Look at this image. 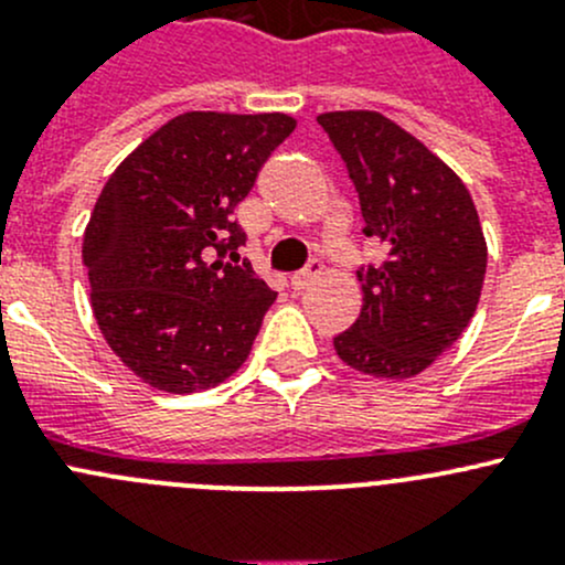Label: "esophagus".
Listing matches in <instances>:
<instances>
[{
	"instance_id": "34e87169",
	"label": "esophagus",
	"mask_w": 565,
	"mask_h": 565,
	"mask_svg": "<svg viewBox=\"0 0 565 565\" xmlns=\"http://www.w3.org/2000/svg\"><path fill=\"white\" fill-rule=\"evenodd\" d=\"M317 273H319V265L315 262V265L309 267V270H303V273H295L292 278H289V287L295 289V292H303V289H309V284L315 281L317 278Z\"/></svg>"
}]
</instances>
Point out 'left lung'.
I'll list each match as a JSON object with an SVG mask.
<instances>
[{"label": "left lung", "instance_id": "obj_1", "mask_svg": "<svg viewBox=\"0 0 565 565\" xmlns=\"http://www.w3.org/2000/svg\"><path fill=\"white\" fill-rule=\"evenodd\" d=\"M317 122L347 163L385 259L358 270L363 309L333 339L361 374L407 380L465 333L481 298L487 241L470 191L424 141L380 111H328Z\"/></svg>", "mask_w": 565, "mask_h": 565}]
</instances>
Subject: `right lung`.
<instances>
[{
	"mask_svg": "<svg viewBox=\"0 0 565 565\" xmlns=\"http://www.w3.org/2000/svg\"><path fill=\"white\" fill-rule=\"evenodd\" d=\"M295 125L281 111H185L108 177L84 230L89 303L152 388H213L246 363L276 292L248 262H224L246 246L232 213Z\"/></svg>",
	"mask_w": 565,
	"mask_h": 565,
	"instance_id": "right-lung-1",
	"label": "right lung"
}]
</instances>
